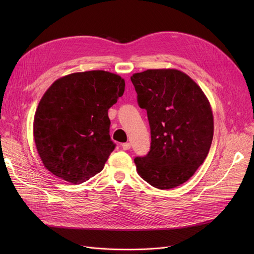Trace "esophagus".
<instances>
[{
  "instance_id": "esophagus-1",
  "label": "esophagus",
  "mask_w": 254,
  "mask_h": 254,
  "mask_svg": "<svg viewBox=\"0 0 254 254\" xmlns=\"http://www.w3.org/2000/svg\"><path fill=\"white\" fill-rule=\"evenodd\" d=\"M122 147L124 150H128L130 148V144L129 143H124L122 144Z\"/></svg>"
}]
</instances>
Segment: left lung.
I'll return each mask as SVG.
<instances>
[{"mask_svg":"<svg viewBox=\"0 0 254 254\" xmlns=\"http://www.w3.org/2000/svg\"><path fill=\"white\" fill-rule=\"evenodd\" d=\"M138 103L147 111L151 147L134 162L138 174L158 190L188 181L206 159L214 132L211 105L193 80L176 69L130 76Z\"/></svg>","mask_w":254,"mask_h":254,"instance_id":"obj_1","label":"left lung"}]
</instances>
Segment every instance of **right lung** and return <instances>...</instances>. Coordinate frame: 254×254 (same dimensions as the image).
<instances>
[{
	"instance_id": "1",
	"label": "right lung",
	"mask_w": 254,
	"mask_h": 254,
	"mask_svg": "<svg viewBox=\"0 0 254 254\" xmlns=\"http://www.w3.org/2000/svg\"><path fill=\"white\" fill-rule=\"evenodd\" d=\"M125 79L93 70L59 78L45 91L34 116L33 134L44 167L72 184L100 173L115 145L108 109L124 95Z\"/></svg>"
}]
</instances>
